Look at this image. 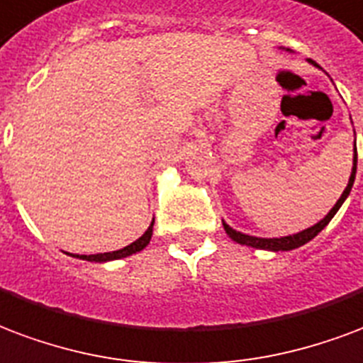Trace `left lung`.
Here are the masks:
<instances>
[{
    "mask_svg": "<svg viewBox=\"0 0 363 363\" xmlns=\"http://www.w3.org/2000/svg\"><path fill=\"white\" fill-rule=\"evenodd\" d=\"M286 52H291V50H286ZM356 146V144H354ZM356 163H358V154H356V147H354V160H352V173H350V179H348V184H346L345 192L340 194V198L337 200V203L333 206L331 211L327 213V216L318 221L315 225H311L308 229L300 230L296 235H289V236H281V238H259V236H250V235H244L240 230H235L233 227H229L227 223L223 221V227H225V233L229 235V238H233L235 242L238 244H244V246H252V248H257V250H269V252H289V250H294V248H300V246H304L306 242H310L311 238H315V236L321 233V230L329 225L335 213L339 211L340 206L345 203V200L348 198L350 194V190H352V184H354V179H356Z\"/></svg>",
    "mask_w": 363,
    "mask_h": 363,
    "instance_id": "obj_1",
    "label": "left lung"
}]
</instances>
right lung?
<instances>
[{
	"label": "right lung",
	"mask_w": 363,
	"mask_h": 363,
	"mask_svg": "<svg viewBox=\"0 0 363 363\" xmlns=\"http://www.w3.org/2000/svg\"><path fill=\"white\" fill-rule=\"evenodd\" d=\"M152 235H154V221L150 223V227L146 229V233L138 238V240H134L128 246L121 250H115V252H104V254H90V256H86V254H71L72 257H79V259H86V262H98V264H106V262H113V259H121V257H127L133 256L136 252H140L150 244L152 240Z\"/></svg>",
	"instance_id": "add662e5"
}]
</instances>
